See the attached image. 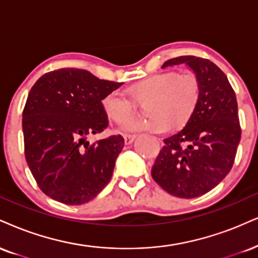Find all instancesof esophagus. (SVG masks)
Returning <instances> with one entry per match:
<instances>
[{
    "instance_id": "34e87169",
    "label": "esophagus",
    "mask_w": 258,
    "mask_h": 258,
    "mask_svg": "<svg viewBox=\"0 0 258 258\" xmlns=\"http://www.w3.org/2000/svg\"><path fill=\"white\" fill-rule=\"evenodd\" d=\"M135 138H136L135 135H125V136H123V139H125V144L126 145L131 144V143L135 141Z\"/></svg>"
}]
</instances>
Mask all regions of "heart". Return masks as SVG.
I'll return each instance as SVG.
<instances>
[{"instance_id":"obj_1","label":"heart","mask_w":258,"mask_h":258,"mask_svg":"<svg viewBox=\"0 0 258 258\" xmlns=\"http://www.w3.org/2000/svg\"><path fill=\"white\" fill-rule=\"evenodd\" d=\"M130 98L120 90H113L102 98V108L115 122H125L135 115L137 103L147 104L148 119H135L122 126L125 132L147 131L163 133L188 122L201 98V83L196 73L163 72L133 84Z\"/></svg>"}]
</instances>
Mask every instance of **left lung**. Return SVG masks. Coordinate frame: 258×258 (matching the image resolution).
I'll return each instance as SVG.
<instances>
[{
  "instance_id": "obj_1",
  "label": "left lung",
  "mask_w": 258,
  "mask_h": 258,
  "mask_svg": "<svg viewBox=\"0 0 258 258\" xmlns=\"http://www.w3.org/2000/svg\"><path fill=\"white\" fill-rule=\"evenodd\" d=\"M185 63L201 83V98L181 131L164 139L151 176L164 191L195 198L213 190L233 166L241 130L234 90L226 74L207 58L179 56L162 68Z\"/></svg>"
}]
</instances>
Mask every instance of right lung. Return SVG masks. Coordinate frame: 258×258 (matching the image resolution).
<instances>
[{"label": "right lung", "instance_id": "right-lung-1", "mask_svg": "<svg viewBox=\"0 0 258 258\" xmlns=\"http://www.w3.org/2000/svg\"><path fill=\"white\" fill-rule=\"evenodd\" d=\"M121 85L85 70L61 68L45 73L30 90L23 111L25 159L46 196L80 206L109 182L123 138L90 144L88 136L108 127L102 98Z\"/></svg>", "mask_w": 258, "mask_h": 258}]
</instances>
